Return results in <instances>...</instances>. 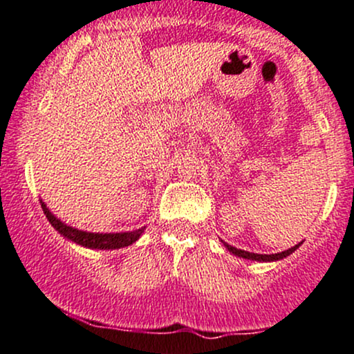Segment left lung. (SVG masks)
Listing matches in <instances>:
<instances>
[{
  "label": "left lung",
  "instance_id": "8db88e82",
  "mask_svg": "<svg viewBox=\"0 0 354 354\" xmlns=\"http://www.w3.org/2000/svg\"><path fill=\"white\" fill-rule=\"evenodd\" d=\"M225 247H227L228 250H230L232 254H235V256L239 257H243V259H250V261H279V259L290 256L291 252H295V250L300 247V243L295 247H291V249L288 250H283V252L279 254H254V252H247V250H240V249H235V247L228 245V243H225Z\"/></svg>",
  "mask_w": 354,
  "mask_h": 354
}]
</instances>
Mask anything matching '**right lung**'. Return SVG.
<instances>
[{
    "label": "right lung",
    "instance_id": "obj_1",
    "mask_svg": "<svg viewBox=\"0 0 354 354\" xmlns=\"http://www.w3.org/2000/svg\"><path fill=\"white\" fill-rule=\"evenodd\" d=\"M42 211L46 214V218L49 220V223L56 228L61 235H64L66 239L73 240V242L80 243L83 247H88V249H121V247L131 245L133 242H136L140 239V235L143 233L145 228L134 232H126V233H90V232H82L78 228H73L64 225L63 221L57 220L47 206L41 201Z\"/></svg>",
    "mask_w": 354,
    "mask_h": 354
}]
</instances>
